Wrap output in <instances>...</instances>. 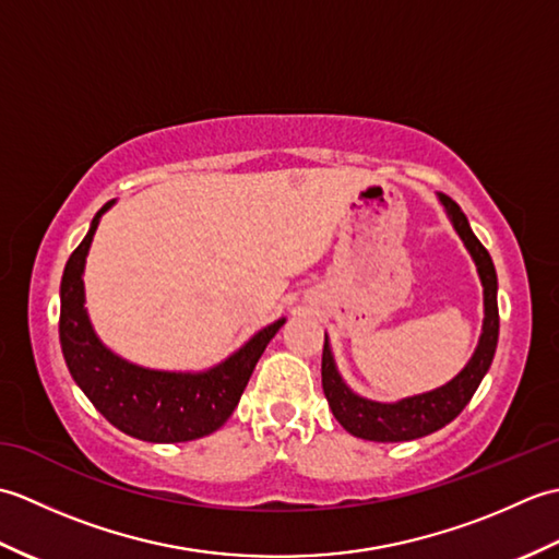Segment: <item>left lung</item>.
<instances>
[{
  "label": "left lung",
  "instance_id": "8db88e82",
  "mask_svg": "<svg viewBox=\"0 0 559 559\" xmlns=\"http://www.w3.org/2000/svg\"><path fill=\"white\" fill-rule=\"evenodd\" d=\"M451 223H454L461 240L466 242L471 257L476 259V266L480 273L483 288H485V322H483V336L476 353H473L471 362L463 367L461 374L451 379L449 384L439 386L430 394L403 399L399 403H374L355 396L353 391L343 384V379L336 372L334 358H331L329 341L324 338L322 350V386L324 396L329 401L331 413L336 420L346 427L355 437L370 439V442H408V439H418L430 432H437L439 427L451 423L456 415L466 408V403L476 394L485 372L490 370L497 336H500V310H497V273L495 264L488 254V249L480 245V240L473 235L471 225L463 216L461 206L447 194H439Z\"/></svg>",
  "mask_w": 559,
  "mask_h": 559
}]
</instances>
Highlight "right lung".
I'll return each instance as SVG.
<instances>
[{
	"mask_svg": "<svg viewBox=\"0 0 559 559\" xmlns=\"http://www.w3.org/2000/svg\"><path fill=\"white\" fill-rule=\"evenodd\" d=\"M110 206L112 201L96 213L88 235L71 252L62 273L59 343L69 372L103 418L124 435L163 444L206 437L230 418L261 353L286 319L261 329L233 358L201 374L144 370L117 358L93 334L83 310L81 278L98 218Z\"/></svg>",
	"mask_w": 559,
	"mask_h": 559,
	"instance_id": "obj_1",
	"label": "right lung"
}]
</instances>
